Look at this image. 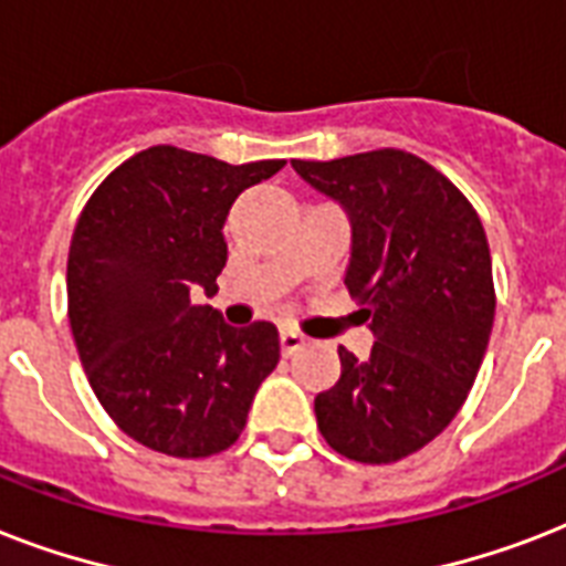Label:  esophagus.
I'll use <instances>...</instances> for the list:
<instances>
[{
  "label": "esophagus",
  "mask_w": 566,
  "mask_h": 566,
  "mask_svg": "<svg viewBox=\"0 0 566 566\" xmlns=\"http://www.w3.org/2000/svg\"><path fill=\"white\" fill-rule=\"evenodd\" d=\"M279 344H282L284 355H293L305 346V337H302L296 328H282V332H279Z\"/></svg>",
  "instance_id": "obj_1"
}]
</instances>
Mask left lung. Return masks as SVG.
<instances>
[{
    "instance_id": "obj_1",
    "label": "left lung",
    "mask_w": 566,
    "mask_h": 566,
    "mask_svg": "<svg viewBox=\"0 0 566 566\" xmlns=\"http://www.w3.org/2000/svg\"><path fill=\"white\" fill-rule=\"evenodd\" d=\"M353 226L346 287L370 319L367 361L344 346L314 399L319 434L361 464H394L461 411L491 340L493 270L482 220L431 164L402 149L291 161Z\"/></svg>"
}]
</instances>
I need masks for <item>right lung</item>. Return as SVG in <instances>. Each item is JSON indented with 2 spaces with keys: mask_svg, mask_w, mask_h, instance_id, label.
<instances>
[{
  "mask_svg": "<svg viewBox=\"0 0 566 566\" xmlns=\"http://www.w3.org/2000/svg\"><path fill=\"white\" fill-rule=\"evenodd\" d=\"M284 161L226 164L153 146L119 164L75 222L66 302L75 349L111 420L172 458L229 449L279 364V332L229 326L217 293L231 202Z\"/></svg>",
  "mask_w": 566,
  "mask_h": 566,
  "instance_id": "obj_1",
  "label": "right lung"
}]
</instances>
